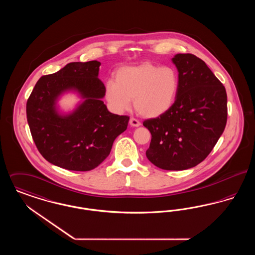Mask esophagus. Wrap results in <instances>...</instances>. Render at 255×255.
Segmentation results:
<instances>
[{
  "label": "esophagus",
  "mask_w": 255,
  "mask_h": 255,
  "mask_svg": "<svg viewBox=\"0 0 255 255\" xmlns=\"http://www.w3.org/2000/svg\"><path fill=\"white\" fill-rule=\"evenodd\" d=\"M129 123H130V125H131L132 127H138V126H140V125H141V124H140V122H138L137 120L133 119V118L130 119V122H129Z\"/></svg>",
  "instance_id": "obj_1"
}]
</instances>
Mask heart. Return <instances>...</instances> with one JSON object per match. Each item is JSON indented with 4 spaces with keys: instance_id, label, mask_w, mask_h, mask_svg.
Returning <instances> with one entry per match:
<instances>
[{
    "instance_id": "1",
    "label": "heart",
    "mask_w": 255,
    "mask_h": 255,
    "mask_svg": "<svg viewBox=\"0 0 255 255\" xmlns=\"http://www.w3.org/2000/svg\"><path fill=\"white\" fill-rule=\"evenodd\" d=\"M179 88V73L175 68L145 62L121 68L116 81L109 80L106 83L105 97L111 109L119 114L131 108L133 98L137 113L153 119L172 108Z\"/></svg>"
}]
</instances>
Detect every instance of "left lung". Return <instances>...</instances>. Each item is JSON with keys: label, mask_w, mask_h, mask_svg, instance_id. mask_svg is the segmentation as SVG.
Segmentation results:
<instances>
[{"label": "left lung", "mask_w": 255, "mask_h": 255, "mask_svg": "<svg viewBox=\"0 0 255 255\" xmlns=\"http://www.w3.org/2000/svg\"><path fill=\"white\" fill-rule=\"evenodd\" d=\"M180 88L172 108L143 122L152 134L146 157L158 168L185 170L209 155L225 130L228 97L206 63L190 53L172 58Z\"/></svg>", "instance_id": "left-lung-1"}]
</instances>
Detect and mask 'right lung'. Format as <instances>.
Here are the masks:
<instances>
[{
	"label": "right lung",
	"instance_id": "obj_1",
	"mask_svg": "<svg viewBox=\"0 0 255 255\" xmlns=\"http://www.w3.org/2000/svg\"><path fill=\"white\" fill-rule=\"evenodd\" d=\"M100 65L97 60L69 63L57 73L42 76L27 99L26 119L37 149L61 168H96L127 129L129 117L110 113L102 101L105 86L98 78ZM68 91L77 92L83 101L63 114L57 101Z\"/></svg>",
	"mask_w": 255,
	"mask_h": 255
}]
</instances>
